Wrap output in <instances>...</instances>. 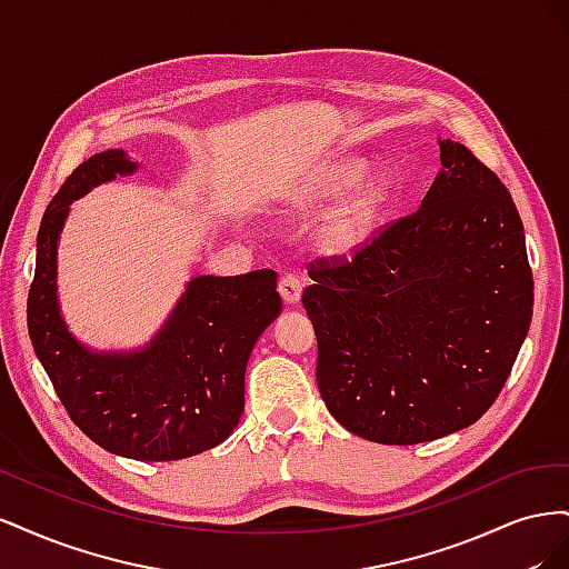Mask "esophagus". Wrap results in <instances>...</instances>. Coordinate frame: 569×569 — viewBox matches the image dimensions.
I'll return each instance as SVG.
<instances>
[{
	"label": "esophagus",
	"mask_w": 569,
	"mask_h": 569,
	"mask_svg": "<svg viewBox=\"0 0 569 569\" xmlns=\"http://www.w3.org/2000/svg\"><path fill=\"white\" fill-rule=\"evenodd\" d=\"M280 297L284 299V303H297L299 299H301V289H303V284H301V280L297 278V274H282L280 278Z\"/></svg>",
	"instance_id": "esophagus-1"
}]
</instances>
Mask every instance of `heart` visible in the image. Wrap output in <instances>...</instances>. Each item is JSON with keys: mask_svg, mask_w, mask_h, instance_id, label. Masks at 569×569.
Masks as SVG:
<instances>
[{"mask_svg": "<svg viewBox=\"0 0 569 569\" xmlns=\"http://www.w3.org/2000/svg\"><path fill=\"white\" fill-rule=\"evenodd\" d=\"M366 178L363 163H339L335 168L322 170L320 176H313L295 192L289 194V203L299 211H311L318 206L341 199ZM389 199V187L382 180L368 182L360 192L341 206L337 213L325 220V226L318 232V242L325 253L330 256H349L356 249L366 244L377 218H380L385 203Z\"/></svg>", "mask_w": 569, "mask_h": 569, "instance_id": "heart-1", "label": "heart"}]
</instances>
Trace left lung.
I'll list each match as a JSON object with an SVG mask.
<instances>
[{"label":"left lung","instance_id":"left-lung-1","mask_svg":"<svg viewBox=\"0 0 569 569\" xmlns=\"http://www.w3.org/2000/svg\"><path fill=\"white\" fill-rule=\"evenodd\" d=\"M439 149L420 209L351 261H316L301 299L327 410L375 443H422L477 422L531 322L533 280L510 192L468 147Z\"/></svg>","mask_w":569,"mask_h":569}]
</instances>
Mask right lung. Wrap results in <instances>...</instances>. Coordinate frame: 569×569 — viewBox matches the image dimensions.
Returning <instances> with one entry per match:
<instances>
[{"label": "right lung", "instance_id": "add662e5", "mask_svg": "<svg viewBox=\"0 0 569 569\" xmlns=\"http://www.w3.org/2000/svg\"><path fill=\"white\" fill-rule=\"evenodd\" d=\"M137 163L123 149L82 161L49 201L38 232L28 332L71 420L101 449L134 460H180L226 441L244 412L256 339L280 316L278 272L187 282L161 330L137 351H92L61 318L57 247L71 203Z\"/></svg>", "mask_w": 569, "mask_h": 569}]
</instances>
